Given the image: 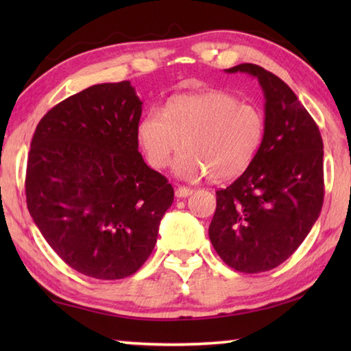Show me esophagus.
<instances>
[{"label": "esophagus", "instance_id": "34e87169", "mask_svg": "<svg viewBox=\"0 0 351 351\" xmlns=\"http://www.w3.org/2000/svg\"><path fill=\"white\" fill-rule=\"evenodd\" d=\"M192 193H193L192 189L184 187V186H178V187L175 189L176 198H186V197H189V195H192Z\"/></svg>", "mask_w": 351, "mask_h": 351}]
</instances>
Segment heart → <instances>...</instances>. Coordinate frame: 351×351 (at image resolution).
Returning a JSON list of instances; mask_svg holds the SVG:
<instances>
[{"label":"heart","instance_id":"obj_1","mask_svg":"<svg viewBox=\"0 0 351 351\" xmlns=\"http://www.w3.org/2000/svg\"><path fill=\"white\" fill-rule=\"evenodd\" d=\"M265 128L258 106L243 104L226 91H204L176 96L164 111H148L138 127V138L154 169L167 167L182 141L186 148L176 158V175L209 173L212 180L224 181L252 164Z\"/></svg>","mask_w":351,"mask_h":351}]
</instances>
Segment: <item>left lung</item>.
I'll return each instance as SVG.
<instances>
[{
    "label": "left lung",
    "instance_id": "1",
    "mask_svg": "<svg viewBox=\"0 0 351 351\" xmlns=\"http://www.w3.org/2000/svg\"><path fill=\"white\" fill-rule=\"evenodd\" d=\"M258 80L265 96V138L252 164L217 190L209 239L226 265L246 274L269 271L294 254L324 204V144L293 90L252 63L224 69Z\"/></svg>",
    "mask_w": 351,
    "mask_h": 351
}]
</instances>
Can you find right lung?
I'll list each match as a JSON object with an SVG mask.
<instances>
[{
    "instance_id": "add662e5",
    "label": "right lung",
    "mask_w": 351,
    "mask_h": 351,
    "mask_svg": "<svg viewBox=\"0 0 351 351\" xmlns=\"http://www.w3.org/2000/svg\"><path fill=\"white\" fill-rule=\"evenodd\" d=\"M142 102L128 80L99 83L38 122L26 170L34 223L71 268L100 280L150 257L173 187L138 147Z\"/></svg>"
}]
</instances>
